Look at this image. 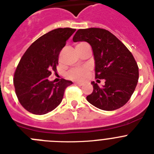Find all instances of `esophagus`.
Listing matches in <instances>:
<instances>
[{
	"label": "esophagus",
	"mask_w": 154,
	"mask_h": 154,
	"mask_svg": "<svg viewBox=\"0 0 154 154\" xmlns=\"http://www.w3.org/2000/svg\"><path fill=\"white\" fill-rule=\"evenodd\" d=\"M75 84H76V85H79V86H81V85H83V83H82V82H76Z\"/></svg>",
	"instance_id": "obj_1"
}]
</instances>
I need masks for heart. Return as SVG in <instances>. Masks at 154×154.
Returning a JSON list of instances; mask_svg holds the SVG:
<instances>
[{
    "label": "heart",
    "instance_id": "1",
    "mask_svg": "<svg viewBox=\"0 0 154 154\" xmlns=\"http://www.w3.org/2000/svg\"><path fill=\"white\" fill-rule=\"evenodd\" d=\"M82 44H85L84 42L79 43L76 46L82 45ZM90 72V69L89 67H82V68H75V69H71L68 72L67 76L69 79L73 80H79L82 81L86 79L88 75Z\"/></svg>",
    "mask_w": 154,
    "mask_h": 154
}]
</instances>
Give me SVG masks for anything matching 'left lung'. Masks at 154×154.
Segmentation results:
<instances>
[{
	"label": "left lung",
	"instance_id": "left-lung-1",
	"mask_svg": "<svg viewBox=\"0 0 154 154\" xmlns=\"http://www.w3.org/2000/svg\"><path fill=\"white\" fill-rule=\"evenodd\" d=\"M72 40L86 42L92 46L96 79L105 80L103 87L92 82L93 91L86 97L88 102L106 111L123 106L131 98L139 79L138 65L132 53L115 35L103 28L79 29Z\"/></svg>",
	"mask_w": 154,
	"mask_h": 154
}]
</instances>
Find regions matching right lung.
<instances>
[{"instance_id":"1","label":"right lung","mask_w":154,"mask_h":154,"mask_svg":"<svg viewBox=\"0 0 154 154\" xmlns=\"http://www.w3.org/2000/svg\"><path fill=\"white\" fill-rule=\"evenodd\" d=\"M75 31L74 28H57L45 34L21 58L14 74V85L19 103L29 112L43 115L55 109L65 89L72 84L64 79L55 84L48 78L56 73L60 51Z\"/></svg>"}]
</instances>
